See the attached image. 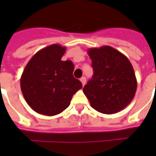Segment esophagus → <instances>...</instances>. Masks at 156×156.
<instances>
[{
	"instance_id": "34e87169",
	"label": "esophagus",
	"mask_w": 156,
	"mask_h": 156,
	"mask_svg": "<svg viewBox=\"0 0 156 156\" xmlns=\"http://www.w3.org/2000/svg\"><path fill=\"white\" fill-rule=\"evenodd\" d=\"M80 81H81L82 84L84 85L85 83H86V78H85V77H82V78H80Z\"/></svg>"
}]
</instances>
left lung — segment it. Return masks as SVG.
<instances>
[{
	"mask_svg": "<svg viewBox=\"0 0 156 156\" xmlns=\"http://www.w3.org/2000/svg\"><path fill=\"white\" fill-rule=\"evenodd\" d=\"M94 76L83 93L95 110L113 115L124 109L134 98L137 80L127 57L109 46L89 48Z\"/></svg>",
	"mask_w": 156,
	"mask_h": 156,
	"instance_id": "8db88e82",
	"label": "left lung"
}]
</instances>
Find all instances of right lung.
<instances>
[{"label": "right lung", "instance_id": "obj_1", "mask_svg": "<svg viewBox=\"0 0 156 156\" xmlns=\"http://www.w3.org/2000/svg\"><path fill=\"white\" fill-rule=\"evenodd\" d=\"M66 48L51 44L32 57L21 77V89L25 100L40 115L53 116L68 108L72 97L83 88L73 75L74 65L62 61Z\"/></svg>", "mask_w": 156, "mask_h": 156}]
</instances>
